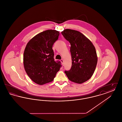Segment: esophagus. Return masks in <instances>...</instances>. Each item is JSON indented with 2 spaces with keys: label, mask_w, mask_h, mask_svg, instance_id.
<instances>
[{
  "label": "esophagus",
  "mask_w": 122,
  "mask_h": 122,
  "mask_svg": "<svg viewBox=\"0 0 122 122\" xmlns=\"http://www.w3.org/2000/svg\"><path fill=\"white\" fill-rule=\"evenodd\" d=\"M61 63L62 64V65H63V64H64V60H63V59H62L61 60Z\"/></svg>",
  "instance_id": "34e87169"
}]
</instances>
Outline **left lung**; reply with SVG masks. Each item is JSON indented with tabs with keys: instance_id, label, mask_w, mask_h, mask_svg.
I'll return each instance as SVG.
<instances>
[{
	"instance_id": "8db88e82",
	"label": "left lung",
	"mask_w": 122,
	"mask_h": 122,
	"mask_svg": "<svg viewBox=\"0 0 122 122\" xmlns=\"http://www.w3.org/2000/svg\"><path fill=\"white\" fill-rule=\"evenodd\" d=\"M70 43L72 66L65 73L70 81L82 84L93 75L97 63L96 48L92 41L81 32L65 29L61 32Z\"/></svg>"
}]
</instances>
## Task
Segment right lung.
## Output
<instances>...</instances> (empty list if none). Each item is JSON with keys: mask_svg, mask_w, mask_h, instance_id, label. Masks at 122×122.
<instances>
[{"mask_svg": "<svg viewBox=\"0 0 122 122\" xmlns=\"http://www.w3.org/2000/svg\"><path fill=\"white\" fill-rule=\"evenodd\" d=\"M59 32L47 30L36 35L27 43L24 50V66L30 79L42 85L53 81L61 66L53 58L52 46L58 39Z\"/></svg>", "mask_w": 122, "mask_h": 122, "instance_id": "1", "label": "right lung"}]
</instances>
